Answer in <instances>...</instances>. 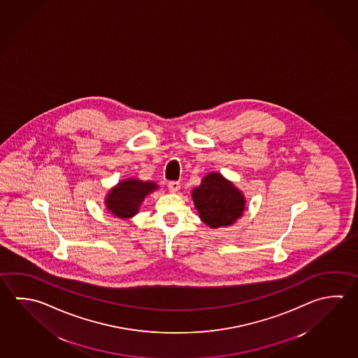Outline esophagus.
<instances>
[{"instance_id": "1", "label": "esophagus", "mask_w": 358, "mask_h": 358, "mask_svg": "<svg viewBox=\"0 0 358 358\" xmlns=\"http://www.w3.org/2000/svg\"><path fill=\"white\" fill-rule=\"evenodd\" d=\"M168 189L171 193H176L180 189V182L171 180V182H168Z\"/></svg>"}]
</instances>
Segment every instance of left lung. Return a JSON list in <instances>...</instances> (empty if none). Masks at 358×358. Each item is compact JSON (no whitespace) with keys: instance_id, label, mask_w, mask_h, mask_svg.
<instances>
[{"instance_id":"obj_1","label":"left lung","mask_w":358,"mask_h":358,"mask_svg":"<svg viewBox=\"0 0 358 358\" xmlns=\"http://www.w3.org/2000/svg\"><path fill=\"white\" fill-rule=\"evenodd\" d=\"M195 208L209 227L231 226L245 209V198L232 182L218 173L203 178L202 184L193 190Z\"/></svg>"}]
</instances>
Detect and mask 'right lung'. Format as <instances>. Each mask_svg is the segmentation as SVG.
I'll return each instance as SVG.
<instances>
[{"instance_id":"add662e5","label":"right lung","mask_w":358,"mask_h":358,"mask_svg":"<svg viewBox=\"0 0 358 358\" xmlns=\"http://www.w3.org/2000/svg\"><path fill=\"white\" fill-rule=\"evenodd\" d=\"M156 188L155 182H141L136 179L124 180L110 190L106 201L107 208L116 217L130 218L136 215L143 198Z\"/></svg>"}]
</instances>
